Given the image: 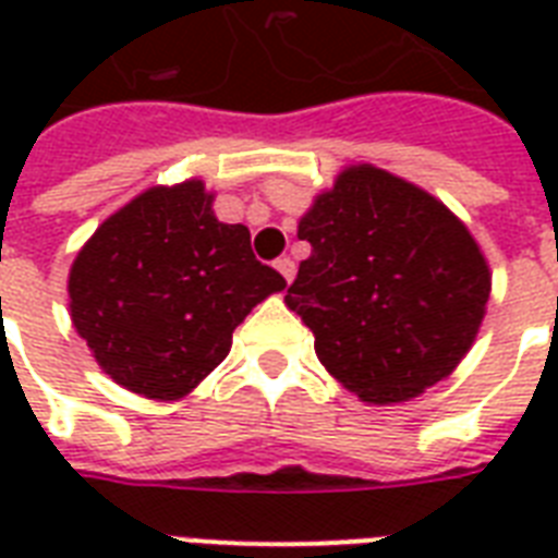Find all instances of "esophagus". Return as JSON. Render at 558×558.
I'll list each match as a JSON object with an SVG mask.
<instances>
[{"label":"esophagus","instance_id":"obj_1","mask_svg":"<svg viewBox=\"0 0 558 558\" xmlns=\"http://www.w3.org/2000/svg\"><path fill=\"white\" fill-rule=\"evenodd\" d=\"M275 269L280 271V278L287 280V283H292V278H295V260H289V257H278V260H275Z\"/></svg>","mask_w":558,"mask_h":558}]
</instances>
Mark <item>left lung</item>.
<instances>
[{"label": "left lung", "instance_id": "1", "mask_svg": "<svg viewBox=\"0 0 558 558\" xmlns=\"http://www.w3.org/2000/svg\"><path fill=\"white\" fill-rule=\"evenodd\" d=\"M313 254L287 306L313 330L322 365L362 402L420 397L466 356L493 275L440 199L373 165H353L298 222Z\"/></svg>", "mask_w": 558, "mask_h": 558}]
</instances>
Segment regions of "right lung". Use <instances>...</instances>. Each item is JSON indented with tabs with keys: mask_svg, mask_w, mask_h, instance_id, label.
<instances>
[{
	"mask_svg": "<svg viewBox=\"0 0 558 558\" xmlns=\"http://www.w3.org/2000/svg\"><path fill=\"white\" fill-rule=\"evenodd\" d=\"M199 179L156 185L104 219L69 271V310L104 371L147 399H182L231 350L236 324L287 280L245 226L214 217Z\"/></svg>",
	"mask_w": 558,
	"mask_h": 558,
	"instance_id": "obj_1",
	"label": "right lung"
}]
</instances>
